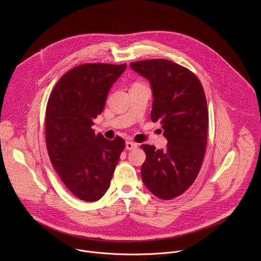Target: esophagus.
<instances>
[{"label": "esophagus", "mask_w": 261, "mask_h": 261, "mask_svg": "<svg viewBox=\"0 0 261 261\" xmlns=\"http://www.w3.org/2000/svg\"><path fill=\"white\" fill-rule=\"evenodd\" d=\"M137 147H138V145L135 144V143H133V142H126V143H125V148H126V149H128V150L136 149Z\"/></svg>", "instance_id": "34e87169"}]
</instances>
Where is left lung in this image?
Segmentation results:
<instances>
[{"instance_id":"obj_1","label":"left lung","mask_w":261,"mask_h":261,"mask_svg":"<svg viewBox=\"0 0 261 261\" xmlns=\"http://www.w3.org/2000/svg\"><path fill=\"white\" fill-rule=\"evenodd\" d=\"M130 68L148 79L152 91L150 118L160 121L167 149L142 145L145 186L158 198L171 200L196 180L204 160L208 110L203 86L185 67L166 59L132 62Z\"/></svg>"}]
</instances>
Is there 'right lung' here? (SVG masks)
<instances>
[{
    "mask_svg": "<svg viewBox=\"0 0 261 261\" xmlns=\"http://www.w3.org/2000/svg\"><path fill=\"white\" fill-rule=\"evenodd\" d=\"M126 64H82L63 75L46 109V146L64 185L78 199L99 200L111 186L114 169L125 147L116 137L105 139L92 129L103 112L112 84Z\"/></svg>",
    "mask_w": 261,
    "mask_h": 261,
    "instance_id": "right-lung-1",
    "label": "right lung"
}]
</instances>
